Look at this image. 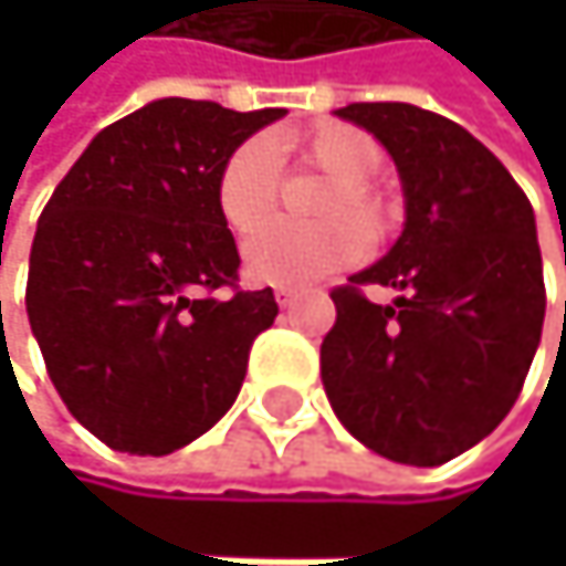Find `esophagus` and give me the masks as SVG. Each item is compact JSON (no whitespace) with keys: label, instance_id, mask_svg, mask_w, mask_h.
<instances>
[{"label":"esophagus","instance_id":"esophagus-1","mask_svg":"<svg viewBox=\"0 0 566 566\" xmlns=\"http://www.w3.org/2000/svg\"><path fill=\"white\" fill-rule=\"evenodd\" d=\"M274 298H277V305H281V308H292V305L302 298V292H295V289H277V292H274Z\"/></svg>","mask_w":566,"mask_h":566}]
</instances>
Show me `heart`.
I'll use <instances>...</instances> for the list:
<instances>
[{"label": "heart", "mask_w": 566, "mask_h": 566, "mask_svg": "<svg viewBox=\"0 0 566 566\" xmlns=\"http://www.w3.org/2000/svg\"><path fill=\"white\" fill-rule=\"evenodd\" d=\"M295 159L329 179L315 207L318 227L271 223L244 248V274L254 285L302 289L349 268L366 244H384L400 223V200L374 172L380 142L343 122H318L292 138ZM281 192V163L268 138H248L217 172V210L233 233H253L271 220Z\"/></svg>", "instance_id": "obj_1"}]
</instances>
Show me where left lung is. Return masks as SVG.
Wrapping results in <instances>:
<instances>
[{
    "label": "left lung",
    "mask_w": 566,
    "mask_h": 566,
    "mask_svg": "<svg viewBox=\"0 0 566 566\" xmlns=\"http://www.w3.org/2000/svg\"><path fill=\"white\" fill-rule=\"evenodd\" d=\"M394 156L407 223L384 261L333 289L322 387L346 431L403 465H441L516 403L543 333L536 220L510 169L444 115L403 101L336 112ZM366 284L397 287L390 306Z\"/></svg>",
    "instance_id": "1"
}]
</instances>
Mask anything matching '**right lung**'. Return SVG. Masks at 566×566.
I'll return each instance as SVG.
<instances>
[{"label": "right lung", "mask_w": 566, "mask_h": 566, "mask_svg": "<svg viewBox=\"0 0 566 566\" xmlns=\"http://www.w3.org/2000/svg\"><path fill=\"white\" fill-rule=\"evenodd\" d=\"M281 115L151 101L107 125L43 207L30 325L60 400L107 448L169 454L241 394L277 302L271 289H237L241 254L217 210V172Z\"/></svg>", "instance_id": "add662e5"}]
</instances>
